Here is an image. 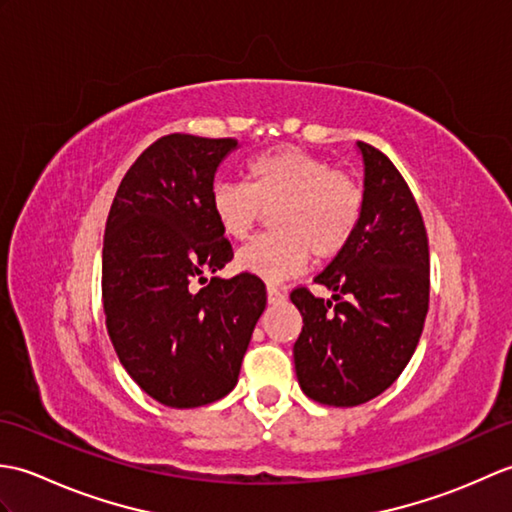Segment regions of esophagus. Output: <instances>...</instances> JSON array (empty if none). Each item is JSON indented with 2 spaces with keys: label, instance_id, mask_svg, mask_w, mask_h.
Listing matches in <instances>:
<instances>
[{
  "label": "esophagus",
  "instance_id": "34e87169",
  "mask_svg": "<svg viewBox=\"0 0 512 512\" xmlns=\"http://www.w3.org/2000/svg\"><path fill=\"white\" fill-rule=\"evenodd\" d=\"M266 295H268V303H281V301L286 299V292L281 290V288H277V286H273V284H268Z\"/></svg>",
  "mask_w": 512,
  "mask_h": 512
}]
</instances>
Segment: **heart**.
I'll return each mask as SVG.
<instances>
[{
	"instance_id": "heart-1",
	"label": "heart",
	"mask_w": 512,
	"mask_h": 512,
	"mask_svg": "<svg viewBox=\"0 0 512 512\" xmlns=\"http://www.w3.org/2000/svg\"><path fill=\"white\" fill-rule=\"evenodd\" d=\"M211 213L222 233L246 239L270 215V231L239 250L235 266L268 281L301 273L308 259L325 262L354 237L363 215V189L350 173L299 147L262 151L246 162V182L220 180Z\"/></svg>"
}]
</instances>
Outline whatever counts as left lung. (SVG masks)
Wrapping results in <instances>:
<instances>
[{"mask_svg": "<svg viewBox=\"0 0 512 512\" xmlns=\"http://www.w3.org/2000/svg\"><path fill=\"white\" fill-rule=\"evenodd\" d=\"M365 162L363 215L317 284L295 288L303 328L292 347L303 394L356 407L394 383L416 352L429 310V239L405 178L383 151L358 143Z\"/></svg>", "mask_w": 512, "mask_h": 512, "instance_id": "left-lung-1", "label": "left lung"}]
</instances>
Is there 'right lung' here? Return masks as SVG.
<instances>
[{
  "mask_svg": "<svg viewBox=\"0 0 512 512\" xmlns=\"http://www.w3.org/2000/svg\"><path fill=\"white\" fill-rule=\"evenodd\" d=\"M235 147V138H158L125 173L107 215V334L136 385L173 409L209 405L237 385L266 308L259 277H204L233 259L209 198Z\"/></svg>",
  "mask_w": 512,
  "mask_h": 512,
  "instance_id": "right-lung-1",
  "label": "right lung"
}]
</instances>
